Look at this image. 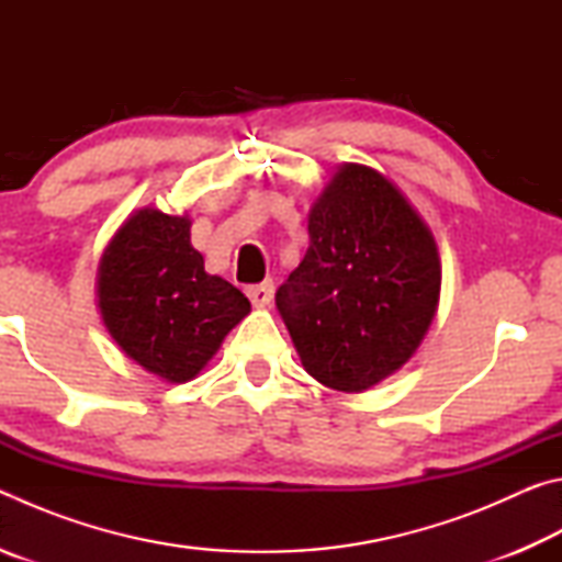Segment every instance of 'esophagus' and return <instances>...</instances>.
<instances>
[{"label":"esophagus","instance_id":"esophagus-1","mask_svg":"<svg viewBox=\"0 0 562 562\" xmlns=\"http://www.w3.org/2000/svg\"><path fill=\"white\" fill-rule=\"evenodd\" d=\"M272 290H274L272 280H265L260 284H250V288H245V294L250 297L255 307H265V304H270L272 300Z\"/></svg>","mask_w":562,"mask_h":562}]
</instances>
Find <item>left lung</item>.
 I'll return each instance as SVG.
<instances>
[{"instance_id":"left-lung-1","label":"left lung","mask_w":562,"mask_h":562,"mask_svg":"<svg viewBox=\"0 0 562 562\" xmlns=\"http://www.w3.org/2000/svg\"><path fill=\"white\" fill-rule=\"evenodd\" d=\"M310 247L274 294L302 367L364 392L422 345L441 292L434 235L379 170L339 166L310 211Z\"/></svg>"}]
</instances>
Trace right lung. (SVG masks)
<instances>
[{"label":"right lung","mask_w":562,"mask_h":562,"mask_svg":"<svg viewBox=\"0 0 562 562\" xmlns=\"http://www.w3.org/2000/svg\"><path fill=\"white\" fill-rule=\"evenodd\" d=\"M99 310L109 335L146 372L183 384L221 349L250 302L205 272L186 215L133 213L99 262Z\"/></svg>","instance_id":"right-lung-1"}]
</instances>
